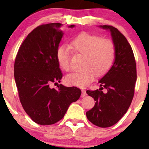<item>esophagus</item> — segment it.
Returning a JSON list of instances; mask_svg holds the SVG:
<instances>
[{
    "instance_id": "obj_1",
    "label": "esophagus",
    "mask_w": 149,
    "mask_h": 149,
    "mask_svg": "<svg viewBox=\"0 0 149 149\" xmlns=\"http://www.w3.org/2000/svg\"><path fill=\"white\" fill-rule=\"evenodd\" d=\"M86 95H87L86 91H85V90H82V94H81V97H84L85 96H86Z\"/></svg>"
}]
</instances>
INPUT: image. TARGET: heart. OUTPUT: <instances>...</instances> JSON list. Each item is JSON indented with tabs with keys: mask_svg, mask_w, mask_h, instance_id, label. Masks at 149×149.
<instances>
[{
	"mask_svg": "<svg viewBox=\"0 0 149 149\" xmlns=\"http://www.w3.org/2000/svg\"><path fill=\"white\" fill-rule=\"evenodd\" d=\"M73 52L83 55L82 69L70 73L66 77L68 84L85 88L93 82L95 76L105 75L113 64L116 49L110 39L102 38L97 35L81 33L70 42ZM56 58L61 69L65 71L70 69L71 51L68 47L60 45L56 52Z\"/></svg>",
	"mask_w": 149,
	"mask_h": 149,
	"instance_id": "1",
	"label": "heart"
}]
</instances>
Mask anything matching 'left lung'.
<instances>
[{
  "label": "left lung",
  "instance_id": "left-lung-1",
  "mask_svg": "<svg viewBox=\"0 0 149 149\" xmlns=\"http://www.w3.org/2000/svg\"><path fill=\"white\" fill-rule=\"evenodd\" d=\"M101 27L110 30L116 55L112 67L99 81L100 90L86 91L96 102L86 116L92 124L109 127L117 123L130 106L134 94L136 66L132 49L126 38L112 26ZM104 88L107 90V93L102 91Z\"/></svg>",
  "mask_w": 149,
  "mask_h": 149
}]
</instances>
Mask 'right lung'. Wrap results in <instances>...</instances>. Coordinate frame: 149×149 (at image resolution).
Wrapping results in <instances>:
<instances>
[{
    "instance_id": "right-lung-1",
    "label": "right lung",
    "mask_w": 149,
    "mask_h": 149,
    "mask_svg": "<svg viewBox=\"0 0 149 149\" xmlns=\"http://www.w3.org/2000/svg\"><path fill=\"white\" fill-rule=\"evenodd\" d=\"M62 26L49 23L37 26L20 45L15 58L14 75L20 102L32 120L42 125L62 119L70 104L81 95L76 87H50L60 83L63 76L56 58L64 34Z\"/></svg>"
}]
</instances>
